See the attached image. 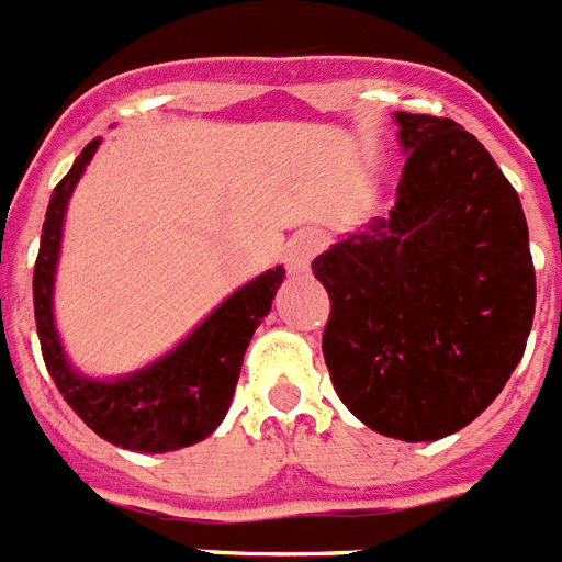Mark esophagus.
I'll list each match as a JSON object with an SVG mask.
<instances>
[{"label": "esophagus", "mask_w": 562, "mask_h": 562, "mask_svg": "<svg viewBox=\"0 0 562 562\" xmlns=\"http://www.w3.org/2000/svg\"><path fill=\"white\" fill-rule=\"evenodd\" d=\"M324 247V238L322 232L307 229V232H299L295 238L286 244V252H284V261L290 267V272H304L310 267L318 249Z\"/></svg>", "instance_id": "34e87169"}]
</instances>
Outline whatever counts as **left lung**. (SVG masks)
<instances>
[{
	"instance_id": "left-lung-1",
	"label": "left lung",
	"mask_w": 562,
	"mask_h": 562,
	"mask_svg": "<svg viewBox=\"0 0 562 562\" xmlns=\"http://www.w3.org/2000/svg\"><path fill=\"white\" fill-rule=\"evenodd\" d=\"M396 206L313 261L330 292L324 361L347 411L405 442L451 437L526 353L537 281L522 203L459 123L393 114Z\"/></svg>"
}]
</instances>
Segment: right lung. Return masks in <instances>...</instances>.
<instances>
[{"label":"right lung","mask_w":562,"mask_h":562,"mask_svg":"<svg viewBox=\"0 0 562 562\" xmlns=\"http://www.w3.org/2000/svg\"><path fill=\"white\" fill-rule=\"evenodd\" d=\"M100 137L88 143L50 194L34 267V315L42 359L71 411L97 437L125 451L166 453L206 439L235 396L249 338L272 310L284 267L261 272L203 318L175 350L117 379H91L74 368L54 322L63 226L74 187L91 164Z\"/></svg>","instance_id":"1"}]
</instances>
